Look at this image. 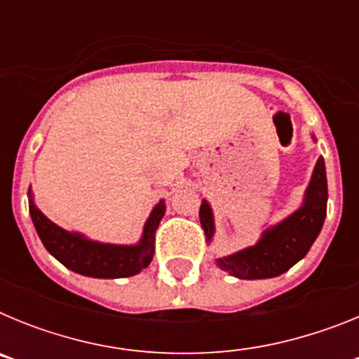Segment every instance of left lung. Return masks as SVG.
Wrapping results in <instances>:
<instances>
[{
    "instance_id": "8db88e82",
    "label": "left lung",
    "mask_w": 359,
    "mask_h": 359,
    "mask_svg": "<svg viewBox=\"0 0 359 359\" xmlns=\"http://www.w3.org/2000/svg\"><path fill=\"white\" fill-rule=\"evenodd\" d=\"M313 140H316L313 136ZM327 214V176L325 163L320 156L315 165L311 182L304 194L300 208L282 219L280 223L266 228L261 239L253 246L217 259L215 264L231 277L244 280L273 278L286 273L298 261H302L318 237ZM199 221L207 241L214 239L215 224L210 203L203 199L199 208Z\"/></svg>"
}]
</instances>
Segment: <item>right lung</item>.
<instances>
[{
	"mask_svg": "<svg viewBox=\"0 0 359 359\" xmlns=\"http://www.w3.org/2000/svg\"><path fill=\"white\" fill-rule=\"evenodd\" d=\"M28 210L44 248L66 268L86 277L123 278L140 273L151 264L154 255V233L165 214V201L161 199L152 208L144 224L140 241L136 244L98 243L79 231H68L57 226L36 207L32 187L28 189Z\"/></svg>",
	"mask_w": 359,
	"mask_h": 359,
	"instance_id": "add662e5",
	"label": "right lung"
}]
</instances>
